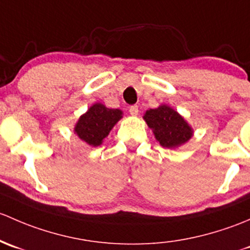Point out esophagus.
<instances>
[{"mask_svg":"<svg viewBox=\"0 0 250 250\" xmlns=\"http://www.w3.org/2000/svg\"><path fill=\"white\" fill-rule=\"evenodd\" d=\"M128 112H130L131 115H137L138 114V106L137 104H133L128 108Z\"/></svg>","mask_w":250,"mask_h":250,"instance_id":"esophagus-1","label":"esophagus"}]
</instances>
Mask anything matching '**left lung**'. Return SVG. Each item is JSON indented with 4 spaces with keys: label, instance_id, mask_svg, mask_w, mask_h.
Here are the masks:
<instances>
[{
    "label": "left lung",
    "instance_id": "left-lung-1",
    "mask_svg": "<svg viewBox=\"0 0 250 250\" xmlns=\"http://www.w3.org/2000/svg\"><path fill=\"white\" fill-rule=\"evenodd\" d=\"M144 120L153 130L156 140L165 148H176L188 142L192 136V130L188 123L168 106H160L146 110Z\"/></svg>",
    "mask_w": 250,
    "mask_h": 250
}]
</instances>
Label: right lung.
Listing matches in <instances>:
<instances>
[{
  "instance_id": "add662e5",
  "label": "right lung",
  "mask_w": 250,
  "mask_h": 250,
  "mask_svg": "<svg viewBox=\"0 0 250 250\" xmlns=\"http://www.w3.org/2000/svg\"><path fill=\"white\" fill-rule=\"evenodd\" d=\"M122 110L110 109L101 104H95L79 118L74 132L89 146H99L112 127L122 118Z\"/></svg>"
}]
</instances>
